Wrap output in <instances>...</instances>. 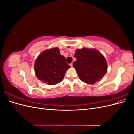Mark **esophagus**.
<instances>
[{
  "label": "esophagus",
  "mask_w": 134,
  "mask_h": 134,
  "mask_svg": "<svg viewBox=\"0 0 134 134\" xmlns=\"http://www.w3.org/2000/svg\"><path fill=\"white\" fill-rule=\"evenodd\" d=\"M70 66H71V67L72 66V63H71V64H70Z\"/></svg>",
  "instance_id": "1"
}]
</instances>
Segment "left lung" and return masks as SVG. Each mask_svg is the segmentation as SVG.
Wrapping results in <instances>:
<instances>
[{"label":"left lung","instance_id":"left-lung-1","mask_svg":"<svg viewBox=\"0 0 134 134\" xmlns=\"http://www.w3.org/2000/svg\"><path fill=\"white\" fill-rule=\"evenodd\" d=\"M74 56L76 60L72 64L73 67L83 82L94 84L107 72L106 60L98 50L87 48L77 49Z\"/></svg>","mask_w":134,"mask_h":134}]
</instances>
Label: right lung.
I'll use <instances>...</instances> for the list:
<instances>
[{"instance_id": "right-lung-1", "label": "right lung", "mask_w": 134, "mask_h": 134, "mask_svg": "<svg viewBox=\"0 0 134 134\" xmlns=\"http://www.w3.org/2000/svg\"><path fill=\"white\" fill-rule=\"evenodd\" d=\"M70 66L65 58L61 55L58 48L48 49L41 52L34 65L37 78L48 85H55L62 82L65 73Z\"/></svg>"}]
</instances>
